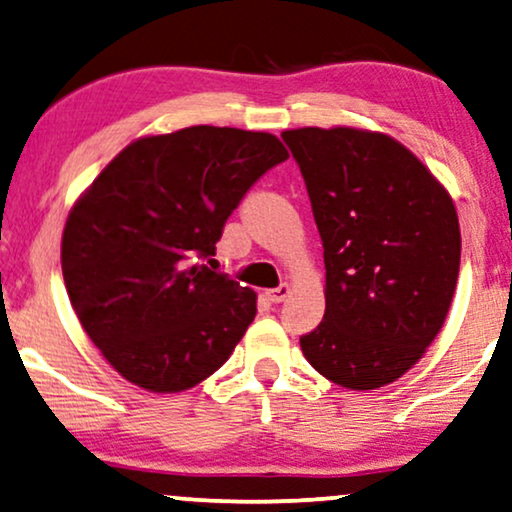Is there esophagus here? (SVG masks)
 I'll return each instance as SVG.
<instances>
[{"instance_id": "obj_1", "label": "esophagus", "mask_w": 512, "mask_h": 512, "mask_svg": "<svg viewBox=\"0 0 512 512\" xmlns=\"http://www.w3.org/2000/svg\"><path fill=\"white\" fill-rule=\"evenodd\" d=\"M289 294H291L289 284H280V287H277V289H268V291H265V298H268L270 303H282L284 298H287Z\"/></svg>"}]
</instances>
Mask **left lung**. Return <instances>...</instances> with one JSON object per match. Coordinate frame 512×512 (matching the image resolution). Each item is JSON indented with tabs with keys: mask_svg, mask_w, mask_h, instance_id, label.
Instances as JSON below:
<instances>
[{
	"mask_svg": "<svg viewBox=\"0 0 512 512\" xmlns=\"http://www.w3.org/2000/svg\"><path fill=\"white\" fill-rule=\"evenodd\" d=\"M324 247V320L305 360L341 388L388 386L447 320L461 263L454 199L395 138L355 126L282 131Z\"/></svg>",
	"mask_w": 512,
	"mask_h": 512,
	"instance_id": "left-lung-1",
	"label": "left lung"
}]
</instances>
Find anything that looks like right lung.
I'll use <instances>...</instances> for the list:
<instances>
[{
	"label": "right lung",
	"instance_id": "obj_1",
	"mask_svg": "<svg viewBox=\"0 0 512 512\" xmlns=\"http://www.w3.org/2000/svg\"><path fill=\"white\" fill-rule=\"evenodd\" d=\"M289 152L265 131L188 126L129 143L72 204L63 280L86 336L148 393H183L223 367L256 291L216 263L223 225Z\"/></svg>",
	"mask_w": 512,
	"mask_h": 512
}]
</instances>
